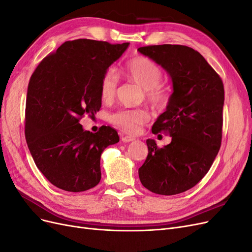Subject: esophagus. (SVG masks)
Instances as JSON below:
<instances>
[{"label":"esophagus","instance_id":"obj_1","mask_svg":"<svg viewBox=\"0 0 252 252\" xmlns=\"http://www.w3.org/2000/svg\"><path fill=\"white\" fill-rule=\"evenodd\" d=\"M121 140L123 141L124 143H129V142H132V141H134L135 139L133 138V136H129V135H123V134H122V136H121Z\"/></svg>","mask_w":252,"mask_h":252}]
</instances>
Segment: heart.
<instances>
[{
  "instance_id": "b5f03b06",
  "label": "heart",
  "mask_w": 252,
  "mask_h": 252,
  "mask_svg": "<svg viewBox=\"0 0 252 252\" xmlns=\"http://www.w3.org/2000/svg\"><path fill=\"white\" fill-rule=\"evenodd\" d=\"M125 75L145 90L148 103L157 109L164 108L168 102L165 88L159 84L163 72L154 61L146 57H135L125 65ZM119 84L117 71L106 70L100 81V95L104 102H109L116 95ZM149 113L144 109H120L110 116L111 123L122 131L135 134L149 121Z\"/></svg>"
}]
</instances>
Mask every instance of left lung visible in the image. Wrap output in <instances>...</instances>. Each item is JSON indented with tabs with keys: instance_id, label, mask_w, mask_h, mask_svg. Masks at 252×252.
<instances>
[{
	"instance_id": "left-lung-1",
	"label": "left lung",
	"mask_w": 252,
	"mask_h": 252,
	"mask_svg": "<svg viewBox=\"0 0 252 252\" xmlns=\"http://www.w3.org/2000/svg\"><path fill=\"white\" fill-rule=\"evenodd\" d=\"M168 72L173 93L152 133L167 131L171 143L158 148L146 141L148 156L139 168L142 185L151 192L173 195L186 191L208 172L222 142L224 85L200 52L183 45L140 47Z\"/></svg>"
}]
</instances>
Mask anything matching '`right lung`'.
Instances as JSON below:
<instances>
[{
    "label": "right lung",
    "mask_w": 252,
    "mask_h": 252,
    "mask_svg": "<svg viewBox=\"0 0 252 252\" xmlns=\"http://www.w3.org/2000/svg\"><path fill=\"white\" fill-rule=\"evenodd\" d=\"M129 43L67 41L35 68L28 84L25 138L39 170L52 185L81 192L101 181V155L120 141L116 129L93 133L80 120L100 110V81Z\"/></svg>",
    "instance_id": "1"
}]
</instances>
